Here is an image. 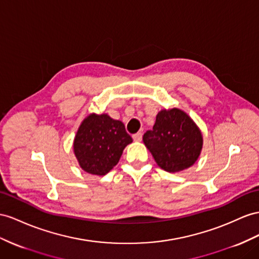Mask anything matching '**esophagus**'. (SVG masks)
<instances>
[{
	"mask_svg": "<svg viewBox=\"0 0 259 259\" xmlns=\"http://www.w3.org/2000/svg\"><path fill=\"white\" fill-rule=\"evenodd\" d=\"M132 138H134V141L139 142V141L142 140V134H141V132H138V134L132 136Z\"/></svg>",
	"mask_w": 259,
	"mask_h": 259,
	"instance_id": "esophagus-1",
	"label": "esophagus"
}]
</instances>
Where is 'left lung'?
<instances>
[{
  "label": "left lung",
  "instance_id": "8db88e82",
  "mask_svg": "<svg viewBox=\"0 0 259 259\" xmlns=\"http://www.w3.org/2000/svg\"><path fill=\"white\" fill-rule=\"evenodd\" d=\"M143 142L158 166L169 173L190 167L202 149L200 130L178 108L158 112L153 129L143 135Z\"/></svg>",
  "mask_w": 259,
  "mask_h": 259
}]
</instances>
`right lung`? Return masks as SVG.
I'll return each instance as SVG.
<instances>
[{"label":"right lung","instance_id":"right-lung-1","mask_svg":"<svg viewBox=\"0 0 259 259\" xmlns=\"http://www.w3.org/2000/svg\"><path fill=\"white\" fill-rule=\"evenodd\" d=\"M131 142L121 121L106 114H92L79 125L73 148L79 166L89 174L102 176L117 165Z\"/></svg>","mask_w":259,"mask_h":259}]
</instances>
